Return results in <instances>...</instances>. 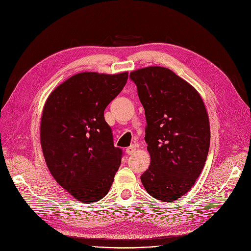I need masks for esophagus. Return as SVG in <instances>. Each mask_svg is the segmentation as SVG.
<instances>
[{
    "label": "esophagus",
    "instance_id": "obj_1",
    "mask_svg": "<svg viewBox=\"0 0 251 251\" xmlns=\"http://www.w3.org/2000/svg\"><path fill=\"white\" fill-rule=\"evenodd\" d=\"M135 151H136V147H135V146H130L129 148L126 149V152H127L128 154H132Z\"/></svg>",
    "mask_w": 251,
    "mask_h": 251
}]
</instances>
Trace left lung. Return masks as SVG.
<instances>
[{
	"label": "left lung",
	"mask_w": 251,
	"mask_h": 251,
	"mask_svg": "<svg viewBox=\"0 0 251 251\" xmlns=\"http://www.w3.org/2000/svg\"><path fill=\"white\" fill-rule=\"evenodd\" d=\"M146 112L151 165L141 176L148 193L175 201L194 185L210 142L208 116L192 85L168 68L152 66L130 73Z\"/></svg>",
	"instance_id": "left-lung-1"
}]
</instances>
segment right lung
Returning a JSON list of instances; mask_svg holds the SVG:
<instances>
[{
    "mask_svg": "<svg viewBox=\"0 0 251 251\" xmlns=\"http://www.w3.org/2000/svg\"><path fill=\"white\" fill-rule=\"evenodd\" d=\"M128 73L83 72L60 84L48 98L41 122L47 166L60 185L83 202L109 192L123 151L114 147L103 112L121 92Z\"/></svg>",
    "mask_w": 251,
    "mask_h": 251,
    "instance_id": "obj_1",
    "label": "right lung"
}]
</instances>
